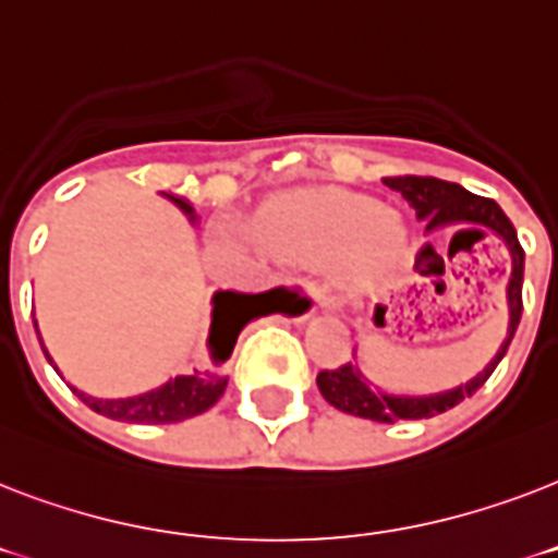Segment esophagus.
Segmentation results:
<instances>
[{
  "label": "esophagus",
  "instance_id": "1",
  "mask_svg": "<svg viewBox=\"0 0 558 558\" xmlns=\"http://www.w3.org/2000/svg\"><path fill=\"white\" fill-rule=\"evenodd\" d=\"M315 310H318V306H313V310H310V313H315Z\"/></svg>",
  "mask_w": 558,
  "mask_h": 558
}]
</instances>
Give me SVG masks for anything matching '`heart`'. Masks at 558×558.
<instances>
[{
    "label": "heart",
    "instance_id": "heart-1",
    "mask_svg": "<svg viewBox=\"0 0 558 558\" xmlns=\"http://www.w3.org/2000/svg\"><path fill=\"white\" fill-rule=\"evenodd\" d=\"M252 236L280 260L327 266L336 287L362 292L402 257L408 226L373 196L324 185L280 193L260 205Z\"/></svg>",
    "mask_w": 558,
    "mask_h": 558
}]
</instances>
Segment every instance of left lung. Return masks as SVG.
Returning <instances> with one entry per match:
<instances>
[{
	"instance_id": "8db88e82",
	"label": "left lung",
	"mask_w": 558,
	"mask_h": 558,
	"mask_svg": "<svg viewBox=\"0 0 558 558\" xmlns=\"http://www.w3.org/2000/svg\"><path fill=\"white\" fill-rule=\"evenodd\" d=\"M390 191L402 193L408 205L416 210V219L425 222V234L432 236L437 231H458L460 234H484L493 231L510 252L512 269L507 280V336H504L501 348L495 350V356L486 362L475 376H469L460 385L442 390H428V393H411V390H385L367 379L362 367H359L356 348H353V362H348L339 371H322L318 373V390L332 408H339L344 414L373 420V423H397V420H428L442 411H449L466 397H472L481 385H484L493 371L498 367L507 348H510L512 336L519 330L521 322V283H524V248L519 243L515 228L501 210L495 199H484L466 187L454 185V182H442L434 177H390L385 179ZM451 240V243H454Z\"/></svg>"
}]
</instances>
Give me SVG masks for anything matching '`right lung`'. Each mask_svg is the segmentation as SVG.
Returning a JSON list of instances; mask_svg holds the SVG:
<instances>
[{
  "label": "right lung",
  "instance_id": "right-lung-1",
  "mask_svg": "<svg viewBox=\"0 0 558 558\" xmlns=\"http://www.w3.org/2000/svg\"><path fill=\"white\" fill-rule=\"evenodd\" d=\"M159 193L170 202V205H177V208L185 214L187 222H191L193 228L199 226V214H196L191 199H185V196H179V193L173 191ZM275 292H278V289H269V292H231V289H217V292L210 295L208 367L193 371L191 376L179 373V376H170V379H165L161 385H156V388L133 393V397L116 399L92 397V393L77 390L74 385H69V388H72L74 397H81L83 405H89L95 414L118 420V423L165 425L182 423V420L205 414V411L217 405L219 399H222V393H226L228 379L222 376V365L231 359L236 336H240L245 324H252L254 318L278 313L280 310V301H275ZM34 327H37V322H34ZM39 344H43V336H39ZM43 350H46V344H43ZM46 359L57 371L54 359L48 356V350Z\"/></svg>",
  "mask_w": 558,
  "mask_h": 558
}]
</instances>
